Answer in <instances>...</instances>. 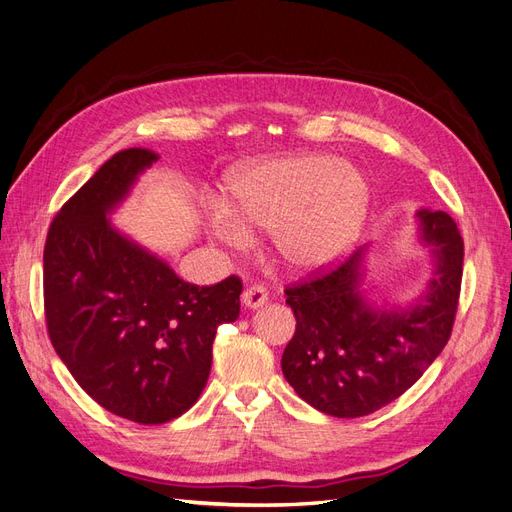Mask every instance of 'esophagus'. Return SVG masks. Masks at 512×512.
Listing matches in <instances>:
<instances>
[{"label":"esophagus","instance_id":"obj_1","mask_svg":"<svg viewBox=\"0 0 512 512\" xmlns=\"http://www.w3.org/2000/svg\"><path fill=\"white\" fill-rule=\"evenodd\" d=\"M267 299H269L267 290L262 286H250V288H245V292L241 294V301L247 309H258L267 303Z\"/></svg>","mask_w":512,"mask_h":512}]
</instances>
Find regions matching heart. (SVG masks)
<instances>
[{"label": "heart", "instance_id": "obj_1", "mask_svg": "<svg viewBox=\"0 0 512 512\" xmlns=\"http://www.w3.org/2000/svg\"><path fill=\"white\" fill-rule=\"evenodd\" d=\"M228 203L211 211L215 239L230 247L252 241V228H271L282 265L316 273L342 258L367 222L371 190L352 162L322 153H282L247 162L226 179Z\"/></svg>", "mask_w": 512, "mask_h": 512}]
</instances>
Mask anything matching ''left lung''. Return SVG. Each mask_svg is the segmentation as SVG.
<instances>
[{
    "label": "left lung",
    "instance_id": "1",
    "mask_svg": "<svg viewBox=\"0 0 512 512\" xmlns=\"http://www.w3.org/2000/svg\"><path fill=\"white\" fill-rule=\"evenodd\" d=\"M414 239L431 260V277L406 303L371 299L369 245L342 267L286 290L297 331L282 371L316 410L356 418L391 404L444 350L455 322L463 241L444 211L418 209Z\"/></svg>",
    "mask_w": 512,
    "mask_h": 512
}]
</instances>
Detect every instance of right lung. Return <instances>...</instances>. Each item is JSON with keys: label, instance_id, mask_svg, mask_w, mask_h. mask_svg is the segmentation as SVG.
<instances>
[{"label": "right lung", "instance_id": "add662e5", "mask_svg": "<svg viewBox=\"0 0 512 512\" xmlns=\"http://www.w3.org/2000/svg\"><path fill=\"white\" fill-rule=\"evenodd\" d=\"M147 149H126L61 207L44 245L49 337L81 389L141 425L188 412L203 393L213 339L239 318V277L198 288L121 232L111 215L147 168Z\"/></svg>", "mask_w": 512, "mask_h": 512}]
</instances>
